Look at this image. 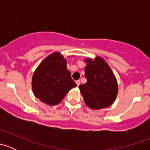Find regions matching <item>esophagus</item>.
<instances>
[{
  "label": "esophagus",
  "mask_w": 150,
  "mask_h": 150,
  "mask_svg": "<svg viewBox=\"0 0 150 150\" xmlns=\"http://www.w3.org/2000/svg\"><path fill=\"white\" fill-rule=\"evenodd\" d=\"M75 83H76L77 86H79L80 85H81V81H80V80H78V81H75Z\"/></svg>",
  "instance_id": "34e87169"
}]
</instances>
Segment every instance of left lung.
I'll use <instances>...</instances> for the list:
<instances>
[{
	"instance_id": "8db88e82",
	"label": "left lung",
	"mask_w": 150,
	"mask_h": 150,
	"mask_svg": "<svg viewBox=\"0 0 150 150\" xmlns=\"http://www.w3.org/2000/svg\"><path fill=\"white\" fill-rule=\"evenodd\" d=\"M85 77L87 82L79 86L84 102L92 110L106 108L114 103L118 91L117 80L103 58H86Z\"/></svg>"
}]
</instances>
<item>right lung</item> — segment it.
Listing matches in <instances>:
<instances>
[{"mask_svg":"<svg viewBox=\"0 0 150 150\" xmlns=\"http://www.w3.org/2000/svg\"><path fill=\"white\" fill-rule=\"evenodd\" d=\"M77 85L67 68V60L59 52L46 57L36 68L32 78L33 93L42 102L54 106L62 101Z\"/></svg>","mask_w":150,"mask_h":150,"instance_id":"right-lung-1","label":"right lung"}]
</instances>
